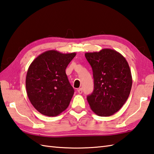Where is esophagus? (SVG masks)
I'll use <instances>...</instances> for the list:
<instances>
[{"label":"esophagus","instance_id":"esophagus-1","mask_svg":"<svg viewBox=\"0 0 154 154\" xmlns=\"http://www.w3.org/2000/svg\"><path fill=\"white\" fill-rule=\"evenodd\" d=\"M77 91H78V93H79V94H82V88H79V89H78Z\"/></svg>","mask_w":154,"mask_h":154}]
</instances>
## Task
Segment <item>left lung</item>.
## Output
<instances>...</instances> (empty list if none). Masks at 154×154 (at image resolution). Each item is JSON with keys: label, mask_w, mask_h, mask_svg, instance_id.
I'll list each match as a JSON object with an SVG mask.
<instances>
[{"label": "left lung", "mask_w": 154, "mask_h": 154, "mask_svg": "<svg viewBox=\"0 0 154 154\" xmlns=\"http://www.w3.org/2000/svg\"><path fill=\"white\" fill-rule=\"evenodd\" d=\"M85 57L93 72L94 91L87 97L91 109L100 117L112 115L123 106L131 92L128 63L120 53L107 48L88 52Z\"/></svg>", "instance_id": "1"}]
</instances>
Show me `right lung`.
<instances>
[{"label": "right lung", "mask_w": 154, "mask_h": 154, "mask_svg": "<svg viewBox=\"0 0 154 154\" xmlns=\"http://www.w3.org/2000/svg\"><path fill=\"white\" fill-rule=\"evenodd\" d=\"M76 55L49 50L30 64L26 76V90L32 105L42 115L56 117L69 106L74 90L66 69Z\"/></svg>", "instance_id": "obj_1"}]
</instances>
